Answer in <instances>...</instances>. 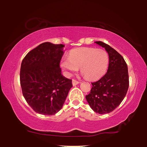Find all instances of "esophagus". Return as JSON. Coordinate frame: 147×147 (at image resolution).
Wrapping results in <instances>:
<instances>
[{"mask_svg":"<svg viewBox=\"0 0 147 147\" xmlns=\"http://www.w3.org/2000/svg\"><path fill=\"white\" fill-rule=\"evenodd\" d=\"M72 83H73V86H76V85H78V84L80 83L79 82H78V81H76V80H72Z\"/></svg>","mask_w":147,"mask_h":147,"instance_id":"esophagus-1","label":"esophagus"}]
</instances>
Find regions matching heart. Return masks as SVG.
I'll list each match as a JSON object with an SVG mask.
<instances>
[{"mask_svg": "<svg viewBox=\"0 0 147 147\" xmlns=\"http://www.w3.org/2000/svg\"><path fill=\"white\" fill-rule=\"evenodd\" d=\"M109 65V56L103 49L79 48L72 50L69 58L62 59L60 66L67 74L71 75L80 69V72L89 80L102 76Z\"/></svg>", "mask_w": 147, "mask_h": 147, "instance_id": "1", "label": "heart"}]
</instances>
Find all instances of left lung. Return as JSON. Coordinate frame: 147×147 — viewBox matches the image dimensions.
I'll use <instances>...</instances> for the list:
<instances>
[{
	"mask_svg": "<svg viewBox=\"0 0 147 147\" xmlns=\"http://www.w3.org/2000/svg\"><path fill=\"white\" fill-rule=\"evenodd\" d=\"M105 49L109 56L106 74L96 82L91 83L90 93L86 96L89 106L99 114L109 113L119 106L129 86L128 67L120 54L102 41H95Z\"/></svg>",
	"mask_w": 147,
	"mask_h": 147,
	"instance_id": "left-lung-1",
	"label": "left lung"
}]
</instances>
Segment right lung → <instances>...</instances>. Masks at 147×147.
Here are the masks:
<instances>
[{"label": "right lung", "instance_id": "obj_1", "mask_svg": "<svg viewBox=\"0 0 147 147\" xmlns=\"http://www.w3.org/2000/svg\"><path fill=\"white\" fill-rule=\"evenodd\" d=\"M64 47L43 43L22 61V92L28 105L38 113L52 115L58 113L73 87L72 80L63 76L59 67Z\"/></svg>", "mask_w": 147, "mask_h": 147}]
</instances>
